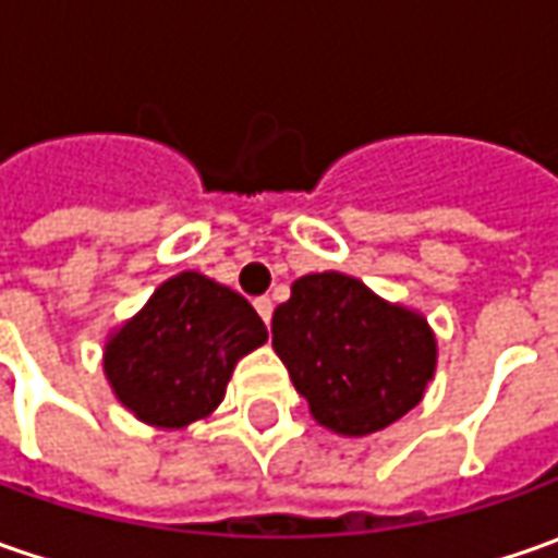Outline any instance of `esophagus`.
Returning <instances> with one entry per match:
<instances>
[{"mask_svg":"<svg viewBox=\"0 0 558 558\" xmlns=\"http://www.w3.org/2000/svg\"><path fill=\"white\" fill-rule=\"evenodd\" d=\"M256 312H259L262 320L268 324V320H271V312H275V302H271V299H268V296L256 299Z\"/></svg>","mask_w":558,"mask_h":558,"instance_id":"obj_1","label":"esophagus"}]
</instances>
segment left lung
Returning <instances> with one entry per match:
<instances>
[{"instance_id": "obj_1", "label": "left lung", "mask_w": 558, "mask_h": 558, "mask_svg": "<svg viewBox=\"0 0 558 558\" xmlns=\"http://www.w3.org/2000/svg\"><path fill=\"white\" fill-rule=\"evenodd\" d=\"M271 345L317 423L349 438L413 411L438 364L426 317L342 271L293 280L271 317Z\"/></svg>"}]
</instances>
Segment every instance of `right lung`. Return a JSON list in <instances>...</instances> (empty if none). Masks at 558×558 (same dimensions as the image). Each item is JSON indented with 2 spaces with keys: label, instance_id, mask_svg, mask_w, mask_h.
I'll return each instance as SVG.
<instances>
[{
  "label": "right lung",
  "instance_id": "obj_1",
  "mask_svg": "<svg viewBox=\"0 0 558 558\" xmlns=\"http://www.w3.org/2000/svg\"><path fill=\"white\" fill-rule=\"evenodd\" d=\"M268 342L256 308L201 271L163 280L105 339L110 392L154 429H184L225 398L238 361Z\"/></svg>",
  "mask_w": 558,
  "mask_h": 558
}]
</instances>
